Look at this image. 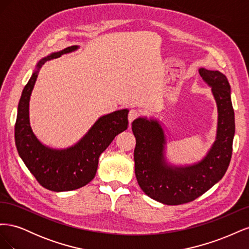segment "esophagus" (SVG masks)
<instances>
[{
	"label": "esophagus",
	"instance_id": "obj_1",
	"mask_svg": "<svg viewBox=\"0 0 249 249\" xmlns=\"http://www.w3.org/2000/svg\"><path fill=\"white\" fill-rule=\"evenodd\" d=\"M139 117V112L136 109H131L129 112V122L132 124L135 119H137Z\"/></svg>",
	"mask_w": 249,
	"mask_h": 249
}]
</instances>
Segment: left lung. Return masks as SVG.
Instances as JSON below:
<instances>
[{"instance_id":"left-lung-1","label":"left lung","mask_w":249,"mask_h":249,"mask_svg":"<svg viewBox=\"0 0 249 249\" xmlns=\"http://www.w3.org/2000/svg\"><path fill=\"white\" fill-rule=\"evenodd\" d=\"M199 74L212 92L218 108L216 140L203 159L189 166H172L165 160L166 139L159 122L139 117L132 124L136 138L134 150L137 182L150 198L177 206L199 197L219 182L227 172L232 153L235 113L231 86L223 73L199 69Z\"/></svg>"}]
</instances>
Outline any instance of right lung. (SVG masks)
<instances>
[{"instance_id": "obj_1", "label": "right lung", "mask_w": 249, "mask_h": 249, "mask_svg": "<svg viewBox=\"0 0 249 249\" xmlns=\"http://www.w3.org/2000/svg\"><path fill=\"white\" fill-rule=\"evenodd\" d=\"M71 46L41 59L25 86L18 107L14 139L27 168L43 188L61 192L76 190L95 177L99 158L118 134L127 129V113L123 109L100 117L77 144L65 149L50 148L36 138L29 119V102L38 71L44 62L76 51Z\"/></svg>"}]
</instances>
